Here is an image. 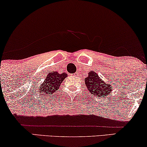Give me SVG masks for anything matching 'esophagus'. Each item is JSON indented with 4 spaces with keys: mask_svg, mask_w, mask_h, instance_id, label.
Instances as JSON below:
<instances>
[{
    "mask_svg": "<svg viewBox=\"0 0 147 147\" xmlns=\"http://www.w3.org/2000/svg\"><path fill=\"white\" fill-rule=\"evenodd\" d=\"M75 76H76V75H75Z\"/></svg>",
    "mask_w": 147,
    "mask_h": 147,
    "instance_id": "34e87169",
    "label": "esophagus"
}]
</instances>
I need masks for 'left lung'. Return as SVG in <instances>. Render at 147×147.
<instances>
[{
	"mask_svg": "<svg viewBox=\"0 0 147 147\" xmlns=\"http://www.w3.org/2000/svg\"><path fill=\"white\" fill-rule=\"evenodd\" d=\"M84 82L88 90L92 94L96 93L97 94H98V93L100 96L102 97V96H107L106 94L109 92L110 90L109 88L111 86L105 84V82L99 78L98 76L93 71H91L88 74V76L86 78Z\"/></svg>",
	"mask_w": 147,
	"mask_h": 147,
	"instance_id": "obj_1",
	"label": "left lung"
}]
</instances>
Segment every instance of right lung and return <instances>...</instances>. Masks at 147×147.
<instances>
[{
  "instance_id": "right-lung-1",
  "label": "right lung",
  "mask_w": 147,
  "mask_h": 147,
  "mask_svg": "<svg viewBox=\"0 0 147 147\" xmlns=\"http://www.w3.org/2000/svg\"><path fill=\"white\" fill-rule=\"evenodd\" d=\"M65 77H67L66 74H59L56 71L49 73L42 84V87L40 88L42 92H46V94L55 92L58 89V88L60 87L61 84L64 80Z\"/></svg>"
}]
</instances>
